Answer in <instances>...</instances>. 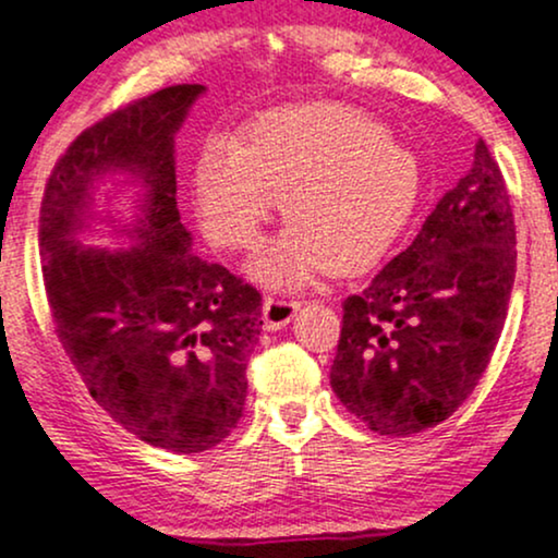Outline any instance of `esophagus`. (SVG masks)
<instances>
[{
	"instance_id": "obj_1",
	"label": "esophagus",
	"mask_w": 558,
	"mask_h": 558,
	"mask_svg": "<svg viewBox=\"0 0 558 558\" xmlns=\"http://www.w3.org/2000/svg\"><path fill=\"white\" fill-rule=\"evenodd\" d=\"M299 301L296 299H286V296H267L262 301V319H265L267 330H280L296 317L299 312Z\"/></svg>"
}]
</instances>
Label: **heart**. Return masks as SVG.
Listing matches in <instances>:
<instances>
[{
	"mask_svg": "<svg viewBox=\"0 0 558 558\" xmlns=\"http://www.w3.org/2000/svg\"><path fill=\"white\" fill-rule=\"evenodd\" d=\"M417 194L414 157L367 114L332 101L265 112L243 146L215 136L194 162L196 215L217 246H254L283 196L291 222L252 262L254 278L272 288L373 265Z\"/></svg>",
	"mask_w": 558,
	"mask_h": 558,
	"instance_id": "1",
	"label": "heart"
}]
</instances>
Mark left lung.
<instances>
[{"label":"left lung","mask_w":558,"mask_h":558,"mask_svg":"<svg viewBox=\"0 0 558 558\" xmlns=\"http://www.w3.org/2000/svg\"><path fill=\"white\" fill-rule=\"evenodd\" d=\"M514 246L509 191L480 138L417 239L343 301L330 386L356 420L407 438L462 407L504 330Z\"/></svg>","instance_id":"8db88e82"}]
</instances>
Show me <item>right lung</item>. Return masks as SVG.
Returning a JSON list of instances; mask_svg holds the SVG:
<instances>
[{
  "label": "right lung",
  "mask_w": 558,
  "mask_h": 558,
  "mask_svg": "<svg viewBox=\"0 0 558 558\" xmlns=\"http://www.w3.org/2000/svg\"><path fill=\"white\" fill-rule=\"evenodd\" d=\"M204 92L162 88L83 131L38 217L62 349L114 422L172 453L207 451L239 425L262 330L257 288L191 254L178 215L175 133ZM123 187L134 191L131 218L113 209ZM92 232L119 248L86 244Z\"/></svg>",
  "instance_id": "1"
}]
</instances>
